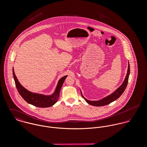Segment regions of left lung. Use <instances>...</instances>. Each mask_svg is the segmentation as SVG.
<instances>
[{
    "instance_id": "obj_1",
    "label": "left lung",
    "mask_w": 147,
    "mask_h": 147,
    "mask_svg": "<svg viewBox=\"0 0 147 147\" xmlns=\"http://www.w3.org/2000/svg\"><path fill=\"white\" fill-rule=\"evenodd\" d=\"M129 72H130V67H129V62H128L127 73L126 78H125V80L123 82V83L122 84V85L117 89H116V90L115 92H114L113 93H111V94L107 96V97H104V98H102V99H101L100 100H98V101H90V100H88L87 99H86L83 96V95L82 94V91L80 90L81 91L82 96V97L84 98V100L86 101V102L88 104L92 105V106H102L108 105V104H110L111 102L114 101L117 99H118L122 94V93H123V92L126 89V86H127V84H128Z\"/></svg>"
}]
</instances>
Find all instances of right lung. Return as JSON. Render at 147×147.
<instances>
[{
  "label": "right lung",
  "instance_id": "obj_1",
  "mask_svg": "<svg viewBox=\"0 0 147 147\" xmlns=\"http://www.w3.org/2000/svg\"><path fill=\"white\" fill-rule=\"evenodd\" d=\"M13 76L16 88L22 98L28 104L39 107H47L54 105L59 97L60 90L67 75L63 76L58 82L55 92L50 96L32 93L26 89L18 81L13 68Z\"/></svg>",
  "mask_w": 147,
  "mask_h": 147
}]
</instances>
